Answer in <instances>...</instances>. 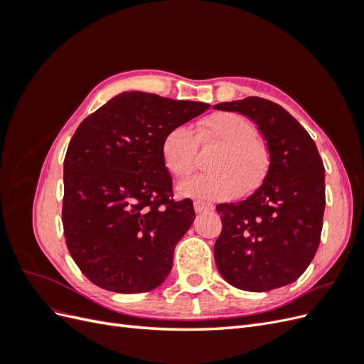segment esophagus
Segmentation results:
<instances>
[{"label": "esophagus", "mask_w": 364, "mask_h": 364, "mask_svg": "<svg viewBox=\"0 0 364 364\" xmlns=\"http://www.w3.org/2000/svg\"><path fill=\"white\" fill-rule=\"evenodd\" d=\"M194 211H196L197 214L211 213V211H214V205H211V203H205V202L197 200V202H194Z\"/></svg>", "instance_id": "esophagus-1"}]
</instances>
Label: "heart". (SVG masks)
I'll return each instance as SVG.
<instances>
[{
    "instance_id": "heart-1",
    "label": "heart",
    "mask_w": 364,
    "mask_h": 364,
    "mask_svg": "<svg viewBox=\"0 0 364 364\" xmlns=\"http://www.w3.org/2000/svg\"><path fill=\"white\" fill-rule=\"evenodd\" d=\"M209 141L220 144L211 162L215 171L183 182L179 193L206 200H229L241 191L257 190L267 173L269 158L252 121L235 112H217L203 121L202 142ZM161 155L165 168L174 178L191 176L199 159L193 130L186 126L170 129L162 139Z\"/></svg>"
}]
</instances>
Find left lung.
Instances as JSON below:
<instances>
[{
    "label": "left lung",
    "instance_id": "1",
    "mask_svg": "<svg viewBox=\"0 0 364 364\" xmlns=\"http://www.w3.org/2000/svg\"><path fill=\"white\" fill-rule=\"evenodd\" d=\"M258 126L267 142L269 170L259 188L238 203H220L222 234L214 258L237 289L269 291L296 281L321 243L325 167L308 132L285 109L261 97L218 103Z\"/></svg>",
    "mask_w": 364,
    "mask_h": 364
}]
</instances>
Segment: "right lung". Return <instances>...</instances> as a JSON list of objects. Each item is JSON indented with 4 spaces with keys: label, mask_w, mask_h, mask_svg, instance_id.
<instances>
[{
    "label": "right lung",
    "mask_w": 364,
    "mask_h": 364,
    "mask_svg": "<svg viewBox=\"0 0 364 364\" xmlns=\"http://www.w3.org/2000/svg\"><path fill=\"white\" fill-rule=\"evenodd\" d=\"M208 107L132 91L77 127L63 161V235L97 287L142 293L168 277L174 247L196 214L190 199H171L162 139Z\"/></svg>",
    "instance_id": "right-lung-1"
}]
</instances>
